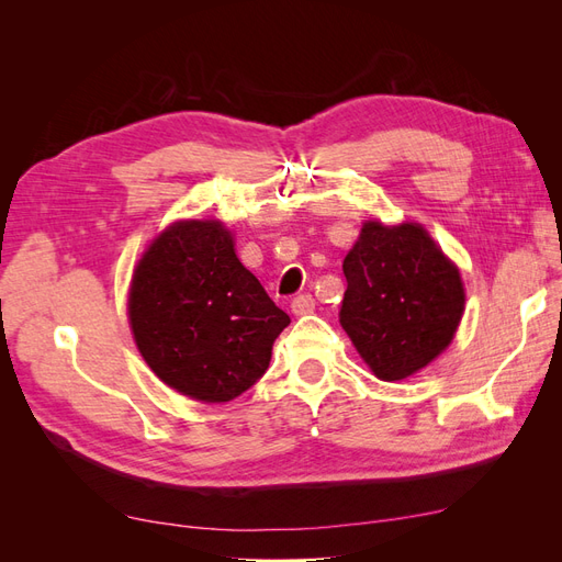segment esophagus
<instances>
[{
  "mask_svg": "<svg viewBox=\"0 0 562 562\" xmlns=\"http://www.w3.org/2000/svg\"><path fill=\"white\" fill-rule=\"evenodd\" d=\"M314 307H316V302H314V297H312L310 293H302V295H297V297L293 300V304H291V310H293V314H295V316L312 314V312H314Z\"/></svg>",
  "mask_w": 562,
  "mask_h": 562,
  "instance_id": "1",
  "label": "esophagus"
}]
</instances>
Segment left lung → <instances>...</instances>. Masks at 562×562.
I'll use <instances>...</instances> for the list:
<instances>
[{
    "label": "left lung",
    "instance_id": "1",
    "mask_svg": "<svg viewBox=\"0 0 562 562\" xmlns=\"http://www.w3.org/2000/svg\"><path fill=\"white\" fill-rule=\"evenodd\" d=\"M342 271L339 323L380 380L411 378L450 345L464 312L462 279L419 225L366 223Z\"/></svg>",
    "mask_w": 562,
    "mask_h": 562
}]
</instances>
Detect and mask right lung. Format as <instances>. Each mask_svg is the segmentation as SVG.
I'll return each mask as SVG.
<instances>
[{"instance_id": "1", "label": "right lung", "mask_w": 562, "mask_h": 562, "mask_svg": "<svg viewBox=\"0 0 562 562\" xmlns=\"http://www.w3.org/2000/svg\"><path fill=\"white\" fill-rule=\"evenodd\" d=\"M128 316L147 366L203 403L232 401L258 382L291 323L215 220L159 234L135 269Z\"/></svg>"}]
</instances>
